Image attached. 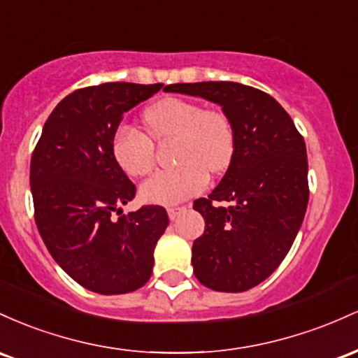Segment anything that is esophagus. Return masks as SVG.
<instances>
[{
	"instance_id": "esophagus-1",
	"label": "esophagus",
	"mask_w": 358,
	"mask_h": 358,
	"mask_svg": "<svg viewBox=\"0 0 358 358\" xmlns=\"http://www.w3.org/2000/svg\"><path fill=\"white\" fill-rule=\"evenodd\" d=\"M184 211H186V208H184V206H180V208H169L167 215H169V218H171V222H174V220L178 218L180 213H184Z\"/></svg>"
}]
</instances>
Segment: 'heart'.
<instances>
[{
    "label": "heart",
    "mask_w": 358,
    "mask_h": 358,
    "mask_svg": "<svg viewBox=\"0 0 358 358\" xmlns=\"http://www.w3.org/2000/svg\"><path fill=\"white\" fill-rule=\"evenodd\" d=\"M143 122L155 142L176 140L174 164L179 166L157 172L142 184L140 198L147 203L176 204L192 198L206 187V172L222 174L231 164L235 131L223 111L203 110L189 99L164 98L147 108ZM151 141L127 123L115 130L113 157L131 178H143L154 169L155 147Z\"/></svg>",
    "instance_id": "heart-1"
}]
</instances>
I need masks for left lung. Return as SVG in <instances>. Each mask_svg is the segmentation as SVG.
Here are the masks:
<instances>
[{
  "label": "left lung",
  "instance_id": "8db88e82",
  "mask_svg": "<svg viewBox=\"0 0 358 358\" xmlns=\"http://www.w3.org/2000/svg\"><path fill=\"white\" fill-rule=\"evenodd\" d=\"M167 92L199 96L222 106L235 131V154L222 182L194 201L206 222L192 243V267L203 286L243 292L279 267L306 215L304 138L267 92L230 81L180 83ZM216 200H230L228 208Z\"/></svg>",
  "mask_w": 358,
  "mask_h": 358
}]
</instances>
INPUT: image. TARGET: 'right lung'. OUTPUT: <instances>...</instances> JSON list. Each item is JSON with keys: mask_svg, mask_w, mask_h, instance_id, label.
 Segmentation results:
<instances>
[{"mask_svg": "<svg viewBox=\"0 0 358 358\" xmlns=\"http://www.w3.org/2000/svg\"><path fill=\"white\" fill-rule=\"evenodd\" d=\"M162 86L104 83L71 92L50 113L31 155L40 236L55 262L92 292L125 294L152 275L167 211L142 206L123 215L135 184L116 164L111 140L123 115Z\"/></svg>", "mask_w": 358, "mask_h": 358, "instance_id": "obj_1", "label": "right lung"}]
</instances>
